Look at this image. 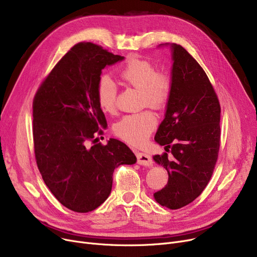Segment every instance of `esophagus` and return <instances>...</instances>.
I'll list each match as a JSON object with an SVG mask.
<instances>
[{
	"label": "esophagus",
	"mask_w": 257,
	"mask_h": 257,
	"mask_svg": "<svg viewBox=\"0 0 257 257\" xmlns=\"http://www.w3.org/2000/svg\"><path fill=\"white\" fill-rule=\"evenodd\" d=\"M137 157H138L139 165H142L145 167H150L153 165V160L149 154L144 153V152H137Z\"/></svg>",
	"instance_id": "esophagus-1"
}]
</instances>
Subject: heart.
<instances>
[{"instance_id":"heart-1","label":"heart","mask_w":257,"mask_h":257,"mask_svg":"<svg viewBox=\"0 0 257 257\" xmlns=\"http://www.w3.org/2000/svg\"><path fill=\"white\" fill-rule=\"evenodd\" d=\"M118 78L123 83L134 87L141 92V103L155 109L164 108L171 97L172 79L166 72L157 71L155 65L147 59L131 56L118 71ZM99 106L105 112L115 110L116 88L113 81L106 75L102 76L97 84ZM157 124L154 113L145 110L126 114L114 125L117 137L133 146L143 145Z\"/></svg>"}]
</instances>
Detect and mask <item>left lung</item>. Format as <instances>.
I'll return each instance as SVG.
<instances>
[{"label": "left lung", "mask_w": 257, "mask_h": 257, "mask_svg": "<svg viewBox=\"0 0 257 257\" xmlns=\"http://www.w3.org/2000/svg\"><path fill=\"white\" fill-rule=\"evenodd\" d=\"M168 46L169 44H165ZM172 92L155 141L171 152L153 159L169 174L154 194L161 206L178 209L198 198L208 184L220 149L221 106L210 81L183 47L171 44Z\"/></svg>", "instance_id": "8db88e82"}]
</instances>
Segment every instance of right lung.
Wrapping results in <instances>:
<instances>
[{
	"instance_id": "1",
	"label": "right lung",
	"mask_w": 257,
	"mask_h": 257,
	"mask_svg": "<svg viewBox=\"0 0 257 257\" xmlns=\"http://www.w3.org/2000/svg\"><path fill=\"white\" fill-rule=\"evenodd\" d=\"M124 57L91 43L75 45L53 67L33 100V143L38 170L51 193L76 212L99 207L112 175L137 157L120 141L97 144L107 126L97 84L102 70ZM91 141L94 145L88 146Z\"/></svg>"
}]
</instances>
